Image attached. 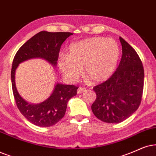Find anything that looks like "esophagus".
Here are the masks:
<instances>
[{
    "mask_svg": "<svg viewBox=\"0 0 156 156\" xmlns=\"http://www.w3.org/2000/svg\"><path fill=\"white\" fill-rule=\"evenodd\" d=\"M84 91H86V88H78V90H77L78 94H82V93H83Z\"/></svg>",
    "mask_w": 156,
    "mask_h": 156,
    "instance_id": "esophagus-1",
    "label": "esophagus"
}]
</instances>
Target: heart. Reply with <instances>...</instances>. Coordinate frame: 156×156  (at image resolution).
<instances>
[{
  "label": "heart",
  "instance_id": "obj_1",
  "mask_svg": "<svg viewBox=\"0 0 156 156\" xmlns=\"http://www.w3.org/2000/svg\"><path fill=\"white\" fill-rule=\"evenodd\" d=\"M120 48L113 39L91 37L75 42L69 47L68 55H61L58 68L64 78L74 82L83 74L94 84L109 80L117 70Z\"/></svg>",
  "mask_w": 156,
  "mask_h": 156
}]
</instances>
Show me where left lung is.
Wrapping results in <instances>:
<instances>
[{
    "label": "left lung",
    "instance_id": "obj_1",
    "mask_svg": "<svg viewBox=\"0 0 156 156\" xmlns=\"http://www.w3.org/2000/svg\"><path fill=\"white\" fill-rule=\"evenodd\" d=\"M122 56L111 78L94 86L96 99L91 110L98 119L119 123L138 109L144 85V69L136 51L122 37Z\"/></svg>",
    "mask_w": 156,
    "mask_h": 156
}]
</instances>
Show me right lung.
Returning <instances> with one entry per match:
<instances>
[{"label": "right lung", "mask_w": 156, "mask_h": 156, "mask_svg": "<svg viewBox=\"0 0 156 156\" xmlns=\"http://www.w3.org/2000/svg\"><path fill=\"white\" fill-rule=\"evenodd\" d=\"M72 34L70 32L40 31L24 43L13 58L11 73L13 96L21 113L34 125L51 127L60 121L66 114L69 99L77 94L78 87L56 83L47 99L39 104H31L23 99L18 92L15 83L16 70L21 62L35 58L43 59L56 67L61 45Z\"/></svg>", "instance_id": "right-lung-1"}]
</instances>
